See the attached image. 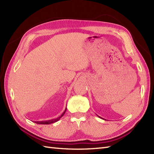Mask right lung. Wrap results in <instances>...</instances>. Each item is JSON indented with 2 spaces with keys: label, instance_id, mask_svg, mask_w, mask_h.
<instances>
[{
  "label": "right lung",
  "instance_id": "add662e5",
  "mask_svg": "<svg viewBox=\"0 0 154 154\" xmlns=\"http://www.w3.org/2000/svg\"><path fill=\"white\" fill-rule=\"evenodd\" d=\"M66 109H67V108H66L65 111L63 112V113H62V115L60 116V117H59L57 119H52V120H46V121H37V122H35L36 124H52V123H54V122H56L57 121H58L62 117H63V115L65 114V111H66Z\"/></svg>",
  "mask_w": 154,
  "mask_h": 154
}]
</instances>
